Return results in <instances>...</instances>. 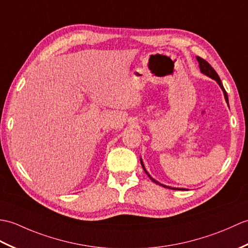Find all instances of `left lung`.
Listing matches in <instances>:
<instances>
[{
  "mask_svg": "<svg viewBox=\"0 0 248 248\" xmlns=\"http://www.w3.org/2000/svg\"><path fill=\"white\" fill-rule=\"evenodd\" d=\"M196 59H197V62H199V63H200V69H201V72L202 73V74H205V75H207V76H209V78H211L212 79H214V80H217V84L219 85V87L222 88V90H223V92H224V96H225V100H226V102L228 103V95H227V92L225 91V89H224V87H223V84H222V81H221V79H219V76L217 75V73L216 72V70H214L210 64H209L205 59H202V58H201V57H199V56H196ZM140 161H141V166H142V168H143V170H145V173L147 174V176L148 177H150L154 183L155 184H157V185H160V186H163L164 188H170V189H173V190H181V189H178V188H170V186H164V185H161V184H159L158 181H156L155 179H154L153 177H151V175L148 174L147 172H146V170H145V167H144V164H143V161H142V159H140Z\"/></svg>",
  "mask_w": 248,
  "mask_h": 248,
  "instance_id": "obj_1",
  "label": "left lung"
}]
</instances>
